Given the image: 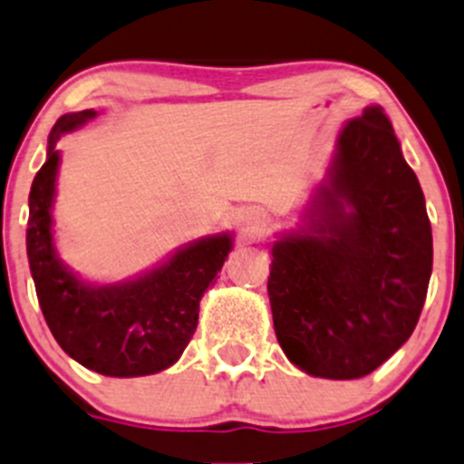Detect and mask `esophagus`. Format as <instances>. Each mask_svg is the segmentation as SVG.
Returning a JSON list of instances; mask_svg holds the SVG:
<instances>
[{
  "mask_svg": "<svg viewBox=\"0 0 464 464\" xmlns=\"http://www.w3.org/2000/svg\"><path fill=\"white\" fill-rule=\"evenodd\" d=\"M246 227H249L251 231H254V228H258L260 227V215L258 213L246 215Z\"/></svg>",
  "mask_w": 464,
  "mask_h": 464,
  "instance_id": "1",
  "label": "esophagus"
}]
</instances>
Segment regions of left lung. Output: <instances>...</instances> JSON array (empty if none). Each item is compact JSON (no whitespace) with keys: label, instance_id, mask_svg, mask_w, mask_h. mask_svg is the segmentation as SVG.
<instances>
[{"label":"left lung","instance_id":"1","mask_svg":"<svg viewBox=\"0 0 464 464\" xmlns=\"http://www.w3.org/2000/svg\"><path fill=\"white\" fill-rule=\"evenodd\" d=\"M305 218L272 246L278 344L305 374L361 379L412 335L433 269L424 192L383 108L344 124Z\"/></svg>","mask_w":464,"mask_h":464}]
</instances>
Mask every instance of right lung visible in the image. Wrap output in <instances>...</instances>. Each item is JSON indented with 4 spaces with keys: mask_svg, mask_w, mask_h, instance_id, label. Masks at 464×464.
<instances>
[{
    "mask_svg": "<svg viewBox=\"0 0 464 464\" xmlns=\"http://www.w3.org/2000/svg\"><path fill=\"white\" fill-rule=\"evenodd\" d=\"M94 115H63L49 133L47 160L29 195L31 276L44 322L67 356L103 376L156 374L174 365L195 335L199 301L231 251V236L204 237L136 281L102 287L79 281L53 251L52 201L61 160L56 142Z\"/></svg>",
    "mask_w": 464,
    "mask_h": 464,
    "instance_id": "add662e5",
    "label": "right lung"
}]
</instances>
